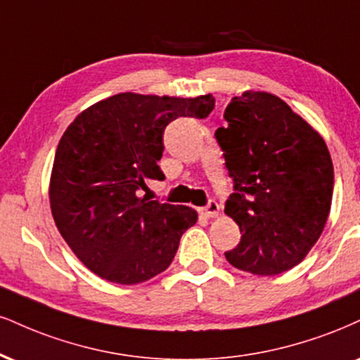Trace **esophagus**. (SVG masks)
<instances>
[{"label":"esophagus","mask_w":360,"mask_h":360,"mask_svg":"<svg viewBox=\"0 0 360 360\" xmlns=\"http://www.w3.org/2000/svg\"><path fill=\"white\" fill-rule=\"evenodd\" d=\"M199 214L206 216V218H216L219 214V205L216 201H210L205 207L199 210Z\"/></svg>","instance_id":"34e87169"}]
</instances>
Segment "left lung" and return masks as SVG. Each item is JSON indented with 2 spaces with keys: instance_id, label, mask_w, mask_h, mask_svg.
<instances>
[{
  "instance_id": "1",
  "label": "left lung",
  "mask_w": 360,
  "mask_h": 360,
  "mask_svg": "<svg viewBox=\"0 0 360 360\" xmlns=\"http://www.w3.org/2000/svg\"><path fill=\"white\" fill-rule=\"evenodd\" d=\"M216 131L235 193L224 213L241 240L226 259L238 270L271 276L304 259L326 228L333 166L326 141L287 102L246 90Z\"/></svg>"
}]
</instances>
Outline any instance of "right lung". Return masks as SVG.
I'll return each instance as SVG.
<instances>
[{
  "label": "right lung",
  "mask_w": 360,
  "mask_h": 360,
  "mask_svg": "<svg viewBox=\"0 0 360 360\" xmlns=\"http://www.w3.org/2000/svg\"><path fill=\"white\" fill-rule=\"evenodd\" d=\"M213 95L194 98L124 92L80 112L60 139L50 207L60 235L101 278L146 281L171 265L179 240L198 221L193 207L147 201L137 191L164 179L162 134L177 117L205 119Z\"/></svg>",
  "instance_id": "1"
}]
</instances>
